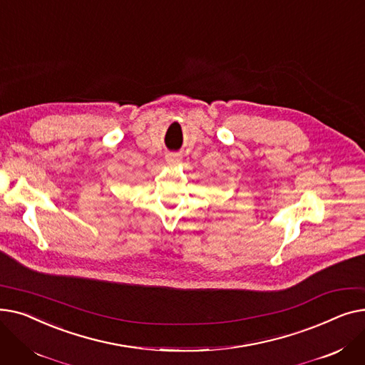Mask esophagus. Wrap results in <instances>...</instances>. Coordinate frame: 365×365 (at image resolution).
<instances>
[{
	"instance_id": "34e87169",
	"label": "esophagus",
	"mask_w": 365,
	"mask_h": 365,
	"mask_svg": "<svg viewBox=\"0 0 365 365\" xmlns=\"http://www.w3.org/2000/svg\"><path fill=\"white\" fill-rule=\"evenodd\" d=\"M165 160H167V163H170V164H175V163H178L180 158H179L178 153H168V155L165 157Z\"/></svg>"
}]
</instances>
